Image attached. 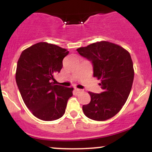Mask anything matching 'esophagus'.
I'll list each match as a JSON object with an SVG mask.
<instances>
[{"mask_svg":"<svg viewBox=\"0 0 152 152\" xmlns=\"http://www.w3.org/2000/svg\"><path fill=\"white\" fill-rule=\"evenodd\" d=\"M74 90H75V91H76V93H77V94H79V93H81V92L82 91V90L81 89H79V88H74Z\"/></svg>","mask_w":152,"mask_h":152,"instance_id":"34e87169","label":"esophagus"}]
</instances>
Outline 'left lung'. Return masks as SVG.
Segmentation results:
<instances>
[{
  "mask_svg": "<svg viewBox=\"0 0 152 152\" xmlns=\"http://www.w3.org/2000/svg\"><path fill=\"white\" fill-rule=\"evenodd\" d=\"M93 65L94 76L101 79L100 94L88 92L91 102L83 105L84 114L91 119L105 121L115 116L126 103L134 81L133 62L122 47L101 41L76 49Z\"/></svg>",
  "mask_w": 152,
  "mask_h": 152,
  "instance_id": "left-lung-1",
  "label": "left lung"
}]
</instances>
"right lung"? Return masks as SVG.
I'll use <instances>...</instances> for the list:
<instances>
[{
    "instance_id": "obj_1",
    "label": "right lung",
    "mask_w": 152,
    "mask_h": 152,
    "mask_svg": "<svg viewBox=\"0 0 152 152\" xmlns=\"http://www.w3.org/2000/svg\"><path fill=\"white\" fill-rule=\"evenodd\" d=\"M69 53L56 45L40 42L20 54L15 81L26 106L39 119L53 121L61 117L68 100L73 96L74 88L53 82Z\"/></svg>"
}]
</instances>
